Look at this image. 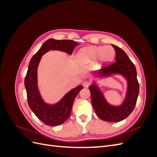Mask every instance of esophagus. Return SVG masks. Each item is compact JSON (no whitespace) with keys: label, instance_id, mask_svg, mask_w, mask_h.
I'll use <instances>...</instances> for the list:
<instances>
[{"label":"esophagus","instance_id":"1","mask_svg":"<svg viewBox=\"0 0 157 157\" xmlns=\"http://www.w3.org/2000/svg\"><path fill=\"white\" fill-rule=\"evenodd\" d=\"M83 86H84V87H86V88H87V87H88L90 84H91V82L90 81V80H86V81H84L83 82Z\"/></svg>","mask_w":157,"mask_h":157}]
</instances>
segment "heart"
Here are the masks:
<instances>
[{
    "instance_id": "obj_1",
    "label": "heart",
    "mask_w": 157,
    "mask_h": 157,
    "mask_svg": "<svg viewBox=\"0 0 157 157\" xmlns=\"http://www.w3.org/2000/svg\"><path fill=\"white\" fill-rule=\"evenodd\" d=\"M115 56V50L110 46H92L80 52L78 58L84 62H89L98 58L101 62L111 61Z\"/></svg>"
}]
</instances>
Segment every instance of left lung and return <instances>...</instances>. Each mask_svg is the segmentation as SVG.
Wrapping results in <instances>:
<instances>
[{
  "label": "left lung",
  "instance_id": "8db88e82",
  "mask_svg": "<svg viewBox=\"0 0 157 157\" xmlns=\"http://www.w3.org/2000/svg\"><path fill=\"white\" fill-rule=\"evenodd\" d=\"M116 52V59L113 63L101 69L102 75L120 73L124 76L128 82L126 98L119 107H114L107 103L103 94L96 85H91L89 90L95 113L101 119L107 122H119L125 119L134 109L138 97L140 86L137 79V71L134 64L126 54L119 47L112 44Z\"/></svg>",
  "mask_w": 157,
  "mask_h": 157
}]
</instances>
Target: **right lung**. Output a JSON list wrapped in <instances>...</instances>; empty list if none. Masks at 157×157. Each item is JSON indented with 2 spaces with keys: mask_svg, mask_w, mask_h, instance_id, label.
Wrapping results in <instances>:
<instances>
[{
  "mask_svg": "<svg viewBox=\"0 0 157 157\" xmlns=\"http://www.w3.org/2000/svg\"><path fill=\"white\" fill-rule=\"evenodd\" d=\"M78 44L71 40L50 39L43 44L39 50L32 57L25 78V87L27 102L30 109L39 119L48 126L63 124L71 115L73 103L78 92L83 88L82 85L71 90L61 100L54 105L46 104L41 99L36 84V71L41 56L51 50L63 51L70 54Z\"/></svg>",
  "mask_w": 157,
  "mask_h": 157,
  "instance_id": "obj_1",
  "label": "right lung"
}]
</instances>
